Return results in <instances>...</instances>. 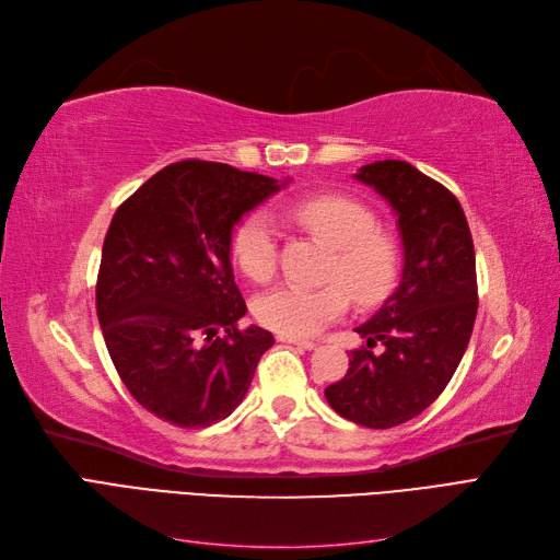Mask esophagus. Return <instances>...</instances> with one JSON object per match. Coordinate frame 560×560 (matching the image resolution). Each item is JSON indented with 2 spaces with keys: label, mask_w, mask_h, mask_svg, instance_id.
<instances>
[{
  "label": "esophagus",
  "mask_w": 560,
  "mask_h": 560,
  "mask_svg": "<svg viewBox=\"0 0 560 560\" xmlns=\"http://www.w3.org/2000/svg\"><path fill=\"white\" fill-rule=\"evenodd\" d=\"M278 341H282V343H292V346H296V348H301V350H313L317 343H313V341H303V338H292V336H278Z\"/></svg>",
  "instance_id": "34e87169"
}]
</instances>
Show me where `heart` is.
<instances>
[{"label":"heart","instance_id":"heart-1","mask_svg":"<svg viewBox=\"0 0 560 560\" xmlns=\"http://www.w3.org/2000/svg\"><path fill=\"white\" fill-rule=\"evenodd\" d=\"M296 222L325 241L334 254L322 287L278 284L254 301V315L264 327L282 336L308 338L343 317L350 296L358 303L381 301L397 280L399 249L378 219L362 202L343 196L301 200ZM233 261L254 282L273 278L278 264V226L266 210L249 212L231 241ZM351 294L348 295L347 292Z\"/></svg>","mask_w":560,"mask_h":560}]
</instances>
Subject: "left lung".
I'll list each match as a JSON object with an SVG mask.
<instances>
[{"label":"left lung","mask_w":560,"mask_h":560,"mask_svg":"<svg viewBox=\"0 0 560 560\" xmlns=\"http://www.w3.org/2000/svg\"><path fill=\"white\" fill-rule=\"evenodd\" d=\"M389 202L404 245L397 290L358 331L348 374L325 387L331 409L387 430L444 393L477 319V259L465 212L444 184L406 161H376L354 175ZM381 345L378 351L373 348Z\"/></svg>","instance_id":"left-lung-1"}]
</instances>
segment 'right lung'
I'll return each instance as SVG.
<instances>
[{"mask_svg":"<svg viewBox=\"0 0 560 560\" xmlns=\"http://www.w3.org/2000/svg\"><path fill=\"white\" fill-rule=\"evenodd\" d=\"M284 184L212 161H179L116 210L95 306L128 393L156 418L200 430L247 395L270 331L247 313L231 268L241 217Z\"/></svg>","mask_w":560,"mask_h":560,"instance_id":"obj_1","label":"right lung"}]
</instances>
